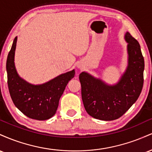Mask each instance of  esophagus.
<instances>
[{
  "mask_svg": "<svg viewBox=\"0 0 152 152\" xmlns=\"http://www.w3.org/2000/svg\"><path fill=\"white\" fill-rule=\"evenodd\" d=\"M80 69H81V68H80Z\"/></svg>",
  "mask_w": 152,
  "mask_h": 152,
  "instance_id": "34e87169",
  "label": "esophagus"
}]
</instances>
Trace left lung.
Returning <instances> with one entry per match:
<instances>
[{
  "instance_id": "1",
  "label": "left lung",
  "mask_w": 152,
  "mask_h": 152,
  "mask_svg": "<svg viewBox=\"0 0 152 152\" xmlns=\"http://www.w3.org/2000/svg\"><path fill=\"white\" fill-rule=\"evenodd\" d=\"M125 38L128 42L129 66L117 84L109 86L85 72L79 75L83 106L86 112L97 119L111 121L121 117L142 92L144 60L140 45L129 33Z\"/></svg>"
}]
</instances>
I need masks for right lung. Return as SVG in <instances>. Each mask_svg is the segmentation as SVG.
<instances>
[{
	"label": "right lung",
	"mask_w": 152,
	"mask_h": 152,
	"mask_svg": "<svg viewBox=\"0 0 152 152\" xmlns=\"http://www.w3.org/2000/svg\"><path fill=\"white\" fill-rule=\"evenodd\" d=\"M17 37L15 38L6 61L8 86L13 104L28 117L46 120L56 112L59 99L66 85L75 75L74 70L61 74L48 83L34 86L23 81L17 74L14 55Z\"/></svg>",
	"instance_id": "right-lung-1"
}]
</instances>
